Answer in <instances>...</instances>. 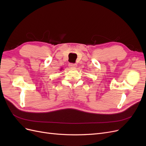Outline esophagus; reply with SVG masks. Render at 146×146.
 <instances>
[{
    "mask_svg": "<svg viewBox=\"0 0 146 146\" xmlns=\"http://www.w3.org/2000/svg\"><path fill=\"white\" fill-rule=\"evenodd\" d=\"M69 66L71 68H75L76 67H77V64H76V63H69Z\"/></svg>",
    "mask_w": 146,
    "mask_h": 146,
    "instance_id": "34e87169",
    "label": "esophagus"
}]
</instances>
